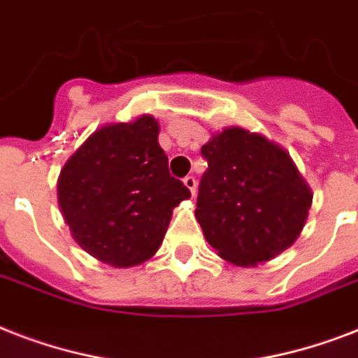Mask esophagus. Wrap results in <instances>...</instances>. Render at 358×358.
<instances>
[{
    "label": "esophagus",
    "instance_id": "34e87169",
    "mask_svg": "<svg viewBox=\"0 0 358 358\" xmlns=\"http://www.w3.org/2000/svg\"><path fill=\"white\" fill-rule=\"evenodd\" d=\"M184 185L187 187V189L191 191V195H195L196 193V180L195 176H185L184 178Z\"/></svg>",
    "mask_w": 358,
    "mask_h": 358
}]
</instances>
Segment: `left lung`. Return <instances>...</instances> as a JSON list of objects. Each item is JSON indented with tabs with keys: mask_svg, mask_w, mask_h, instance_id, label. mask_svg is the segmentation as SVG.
I'll list each match as a JSON object with an SVG mask.
<instances>
[{
	"mask_svg": "<svg viewBox=\"0 0 358 358\" xmlns=\"http://www.w3.org/2000/svg\"><path fill=\"white\" fill-rule=\"evenodd\" d=\"M208 162L196 196L204 238L230 264L280 255L305 227L312 191L284 148L232 126L201 148Z\"/></svg>",
	"mask_w": 358,
	"mask_h": 358,
	"instance_id": "8db88e82",
	"label": "left lung"
}]
</instances>
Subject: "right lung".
<instances>
[{
    "label": "right lung",
    "mask_w": 358,
    "mask_h": 358,
    "mask_svg": "<svg viewBox=\"0 0 358 358\" xmlns=\"http://www.w3.org/2000/svg\"><path fill=\"white\" fill-rule=\"evenodd\" d=\"M152 115L106 124L69 157L57 180L59 208L81 249L113 267L156 255L173 210L191 193L169 173Z\"/></svg>",
    "instance_id": "obj_1"
}]
</instances>
